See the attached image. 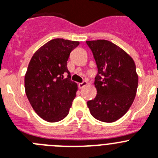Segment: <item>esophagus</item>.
Segmentation results:
<instances>
[{"label":"esophagus","mask_w":158,"mask_h":158,"mask_svg":"<svg viewBox=\"0 0 158 158\" xmlns=\"http://www.w3.org/2000/svg\"><path fill=\"white\" fill-rule=\"evenodd\" d=\"M87 81H83V82H82V83H79V84H78V85H79V88H83V87H85V86L87 85Z\"/></svg>","instance_id":"obj_1"}]
</instances>
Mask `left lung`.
Wrapping results in <instances>:
<instances>
[{"mask_svg": "<svg viewBox=\"0 0 158 158\" xmlns=\"http://www.w3.org/2000/svg\"><path fill=\"white\" fill-rule=\"evenodd\" d=\"M97 65V95L87 101L93 117L114 122L128 112L136 96L138 76L136 65L124 50L107 40L87 41Z\"/></svg>", "mask_w": 158, "mask_h": 158, "instance_id": "obj_1", "label": "left lung"}]
</instances>
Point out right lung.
Wrapping results in <instances>:
<instances>
[{
	"label": "right lung",
	"instance_id": "1",
	"mask_svg": "<svg viewBox=\"0 0 158 158\" xmlns=\"http://www.w3.org/2000/svg\"><path fill=\"white\" fill-rule=\"evenodd\" d=\"M79 44L63 38L50 40L34 53L29 63L25 75L26 96L35 112L46 121L64 119L76 96L78 87L71 80L67 60Z\"/></svg>",
	"mask_w": 158,
	"mask_h": 158
}]
</instances>
